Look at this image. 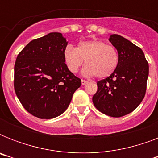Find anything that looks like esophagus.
<instances>
[{
	"mask_svg": "<svg viewBox=\"0 0 158 158\" xmlns=\"http://www.w3.org/2000/svg\"><path fill=\"white\" fill-rule=\"evenodd\" d=\"M81 82H82V84H83V85H85V84H88V81H87V80H84V79H82Z\"/></svg>",
	"mask_w": 158,
	"mask_h": 158,
	"instance_id": "34e87169",
	"label": "esophagus"
}]
</instances>
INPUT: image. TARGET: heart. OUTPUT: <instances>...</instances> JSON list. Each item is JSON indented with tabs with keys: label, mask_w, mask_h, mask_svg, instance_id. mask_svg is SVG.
Returning a JSON list of instances; mask_svg holds the SVG:
<instances>
[{
	"label": "heart",
	"mask_w": 158,
	"mask_h": 158,
	"mask_svg": "<svg viewBox=\"0 0 158 158\" xmlns=\"http://www.w3.org/2000/svg\"><path fill=\"white\" fill-rule=\"evenodd\" d=\"M63 56L67 69L71 73H76L85 60L87 65L83 74L86 76L95 75L99 79L110 76L119 64V54L115 47L99 40L84 41L76 48L68 45Z\"/></svg>",
	"instance_id": "b5f03b06"
}]
</instances>
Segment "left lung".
I'll list each match as a JSON object with an SVG mask.
<instances>
[{"label":"left lung","instance_id":"8db88e82","mask_svg":"<svg viewBox=\"0 0 158 158\" xmlns=\"http://www.w3.org/2000/svg\"><path fill=\"white\" fill-rule=\"evenodd\" d=\"M119 54V64L110 76L97 83L95 107L105 115L121 117L132 112L145 96L148 63L141 48L118 34L109 38Z\"/></svg>","mask_w":158,"mask_h":158}]
</instances>
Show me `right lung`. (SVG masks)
<instances>
[{
  "label": "right lung",
  "mask_w": 158,
  "mask_h": 158,
  "mask_svg": "<svg viewBox=\"0 0 158 158\" xmlns=\"http://www.w3.org/2000/svg\"><path fill=\"white\" fill-rule=\"evenodd\" d=\"M67 43L60 33H50L31 41L16 58L15 91L24 109L36 117L61 115L81 86V79L64 64Z\"/></svg>",
  "instance_id": "add662e5"
}]
</instances>
